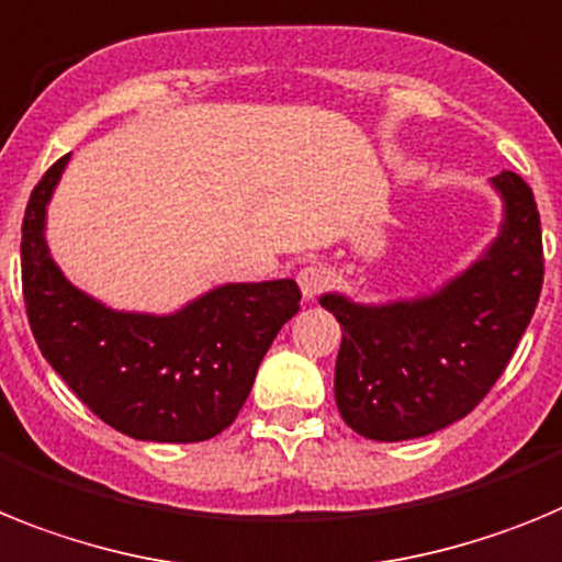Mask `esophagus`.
<instances>
[{
  "label": "esophagus",
  "mask_w": 562,
  "mask_h": 562,
  "mask_svg": "<svg viewBox=\"0 0 562 562\" xmlns=\"http://www.w3.org/2000/svg\"><path fill=\"white\" fill-rule=\"evenodd\" d=\"M296 282H300L302 296H305V300H314V296H319L322 291L328 288L330 274L322 266L311 262V266H302L300 268V274H296Z\"/></svg>",
  "instance_id": "1"
}]
</instances>
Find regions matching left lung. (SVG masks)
<instances>
[{"mask_svg": "<svg viewBox=\"0 0 562 562\" xmlns=\"http://www.w3.org/2000/svg\"><path fill=\"white\" fill-rule=\"evenodd\" d=\"M506 203L501 237L484 260L432 296L356 305L322 296L341 325L336 407L373 441H407L450 427L484 402L538 308L543 237L529 183L492 178Z\"/></svg>", "mask_w": 562, "mask_h": 562, "instance_id": "left-lung-1", "label": "left lung"}]
</instances>
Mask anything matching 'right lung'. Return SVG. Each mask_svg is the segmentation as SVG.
I'll return each instance as SVG.
<instances>
[{"label": "right lung", "instance_id": "1", "mask_svg": "<svg viewBox=\"0 0 562 562\" xmlns=\"http://www.w3.org/2000/svg\"><path fill=\"white\" fill-rule=\"evenodd\" d=\"M67 158L38 180L22 221V294L38 350L124 436L169 443L214 438L237 418L262 356L300 311V285H223L172 316L104 308L72 288L47 254V200Z\"/></svg>", "mask_w": 562, "mask_h": 562}]
</instances>
